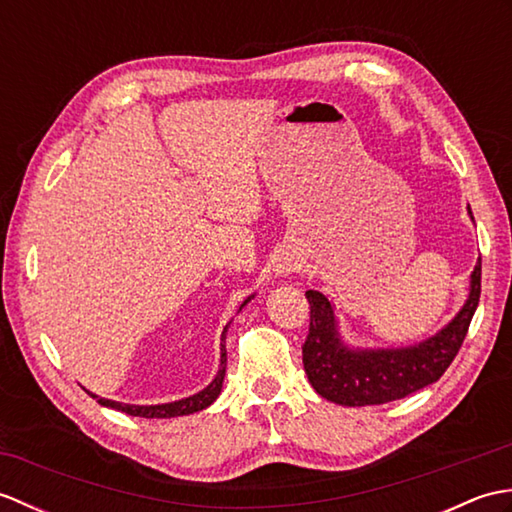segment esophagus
Wrapping results in <instances>:
<instances>
[{"label":"esophagus","mask_w":512,"mask_h":512,"mask_svg":"<svg viewBox=\"0 0 512 512\" xmlns=\"http://www.w3.org/2000/svg\"><path fill=\"white\" fill-rule=\"evenodd\" d=\"M297 268H299V264H297V259L292 257V255L281 253L277 257V262H275V273L277 275H292Z\"/></svg>","instance_id":"34e87169"}]
</instances>
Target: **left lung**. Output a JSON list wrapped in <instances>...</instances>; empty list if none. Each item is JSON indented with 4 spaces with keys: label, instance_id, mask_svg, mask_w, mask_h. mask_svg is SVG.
<instances>
[{
    "label": "left lung",
    "instance_id": "left-lung-1",
    "mask_svg": "<svg viewBox=\"0 0 512 512\" xmlns=\"http://www.w3.org/2000/svg\"><path fill=\"white\" fill-rule=\"evenodd\" d=\"M469 215L473 220L471 209ZM480 292L482 259L471 275L469 299L438 334L409 347L365 350L343 343L334 306L321 292L308 290L310 332L303 343V369L310 385L319 396L336 405L367 407L400 400L436 383L460 352L480 303Z\"/></svg>",
    "mask_w": 512,
    "mask_h": 512
}]
</instances>
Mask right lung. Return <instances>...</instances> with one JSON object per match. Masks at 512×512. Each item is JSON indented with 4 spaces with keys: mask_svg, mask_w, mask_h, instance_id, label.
I'll return each mask as SVG.
<instances>
[{
    "mask_svg": "<svg viewBox=\"0 0 512 512\" xmlns=\"http://www.w3.org/2000/svg\"><path fill=\"white\" fill-rule=\"evenodd\" d=\"M253 299L248 297L242 306H239V310H242L246 303ZM226 328L222 332V356H220V369H217L215 378L211 380V385H206L202 391H198V394H193L189 398H182V400H176V402H165V405H125V402H116V400H107V398H101L92 394V391H88V394L92 398L99 400V405L103 407H110V409H116V411H123V413H129V416H138V418H176V416H189V413H195V411H202L209 405H213V400L220 396L222 391V383H224V374H226Z\"/></svg>",
    "mask_w": 512,
    "mask_h": 512,
    "instance_id": "obj_1",
    "label": "right lung"
}]
</instances>
